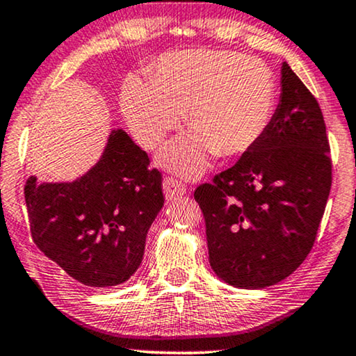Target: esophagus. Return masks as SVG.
<instances>
[{"label":"esophagus","instance_id":"34e87169","mask_svg":"<svg viewBox=\"0 0 356 356\" xmlns=\"http://www.w3.org/2000/svg\"><path fill=\"white\" fill-rule=\"evenodd\" d=\"M163 193H165V196H167L168 201H173V199L186 194V186L175 178H165L163 179Z\"/></svg>","mask_w":356,"mask_h":356}]
</instances>
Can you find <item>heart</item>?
Returning a JSON list of instances; mask_svg holds the SVG:
<instances>
[{
	"mask_svg": "<svg viewBox=\"0 0 356 356\" xmlns=\"http://www.w3.org/2000/svg\"><path fill=\"white\" fill-rule=\"evenodd\" d=\"M277 86L264 61L236 51H172L160 56L147 81L129 76L120 105L139 145L152 150L184 123L193 133L165 145L159 162L197 177L213 155L236 157L259 143L275 110Z\"/></svg>",
	"mask_w": 356,
	"mask_h": 356,
	"instance_id": "obj_1",
	"label": "heart"
}]
</instances>
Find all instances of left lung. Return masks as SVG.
<instances>
[{
  "label": "left lung",
  "instance_id": "1",
  "mask_svg": "<svg viewBox=\"0 0 356 356\" xmlns=\"http://www.w3.org/2000/svg\"><path fill=\"white\" fill-rule=\"evenodd\" d=\"M329 152L323 111L285 61L280 102L266 134L232 168L194 193L218 279L257 290L298 269L314 245L329 199Z\"/></svg>",
  "mask_w": 356,
  "mask_h": 356
}]
</instances>
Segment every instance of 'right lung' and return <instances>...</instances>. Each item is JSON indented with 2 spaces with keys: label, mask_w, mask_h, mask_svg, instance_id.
Segmentation results:
<instances>
[{
  "label": "right lung",
  "mask_w": 356,
  "mask_h": 356,
  "mask_svg": "<svg viewBox=\"0 0 356 356\" xmlns=\"http://www.w3.org/2000/svg\"><path fill=\"white\" fill-rule=\"evenodd\" d=\"M32 240L67 275L87 286L129 280L163 207L162 175L123 129H113L94 167L72 181L27 179Z\"/></svg>",
  "instance_id": "obj_1"
}]
</instances>
